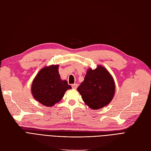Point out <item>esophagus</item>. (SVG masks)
Returning <instances> with one entry per match:
<instances>
[{
    "instance_id": "1",
    "label": "esophagus",
    "mask_w": 151,
    "mask_h": 151,
    "mask_svg": "<svg viewBox=\"0 0 151 151\" xmlns=\"http://www.w3.org/2000/svg\"><path fill=\"white\" fill-rule=\"evenodd\" d=\"M71 86H72V88H73L76 89V88H77V87H78V85H77V84H76V83H75V84H73V85H71Z\"/></svg>"
}]
</instances>
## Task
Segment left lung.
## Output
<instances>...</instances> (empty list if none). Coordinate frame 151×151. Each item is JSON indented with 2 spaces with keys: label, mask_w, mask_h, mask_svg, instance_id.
<instances>
[{
  "label": "left lung",
  "mask_w": 151,
  "mask_h": 151,
  "mask_svg": "<svg viewBox=\"0 0 151 151\" xmlns=\"http://www.w3.org/2000/svg\"><path fill=\"white\" fill-rule=\"evenodd\" d=\"M85 103L92 109H100L108 105L115 93L112 77L105 68L99 66L95 70L90 68L84 81L77 88Z\"/></svg>",
  "instance_id": "1"
}]
</instances>
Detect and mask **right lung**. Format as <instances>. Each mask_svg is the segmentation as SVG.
<instances>
[{
	"mask_svg": "<svg viewBox=\"0 0 151 151\" xmlns=\"http://www.w3.org/2000/svg\"><path fill=\"white\" fill-rule=\"evenodd\" d=\"M58 65L45 67L40 71L32 84V93L41 104L52 106L60 101L66 90L71 87L66 80H62L58 72Z\"/></svg>",
	"mask_w": 151,
	"mask_h": 151,
	"instance_id": "1",
	"label": "right lung"
}]
</instances>
